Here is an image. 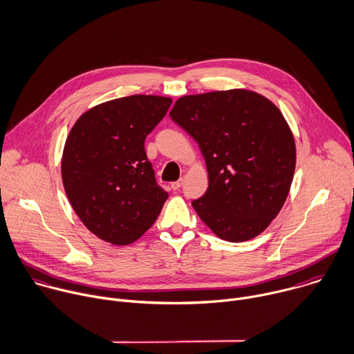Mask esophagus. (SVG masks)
Returning <instances> with one entry per match:
<instances>
[{
  "label": "esophagus",
  "instance_id": "1",
  "mask_svg": "<svg viewBox=\"0 0 354 354\" xmlns=\"http://www.w3.org/2000/svg\"><path fill=\"white\" fill-rule=\"evenodd\" d=\"M183 183H184V180H183V178H180V180H177V181H174V183H171V188H173V189H180V188H181V185H183Z\"/></svg>",
  "mask_w": 354,
  "mask_h": 354
}]
</instances>
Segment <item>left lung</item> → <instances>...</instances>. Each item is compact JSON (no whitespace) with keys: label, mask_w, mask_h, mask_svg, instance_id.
I'll list each match as a JSON object with an SVG mask.
<instances>
[{"label":"left lung","mask_w":354,"mask_h":354,"mask_svg":"<svg viewBox=\"0 0 354 354\" xmlns=\"http://www.w3.org/2000/svg\"><path fill=\"white\" fill-rule=\"evenodd\" d=\"M170 117L205 158L209 187L192 201L201 221L232 243L261 234L283 206L296 169L281 111L259 93L230 89L183 96Z\"/></svg>","instance_id":"left-lung-1"}]
</instances>
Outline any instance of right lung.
I'll return each mask as SVG.
<instances>
[{
  "label": "right lung",
  "instance_id": "obj_1",
  "mask_svg": "<svg viewBox=\"0 0 354 354\" xmlns=\"http://www.w3.org/2000/svg\"><path fill=\"white\" fill-rule=\"evenodd\" d=\"M171 102L155 95L114 99L89 109L71 128L61 159L64 189L100 240L114 245L136 241L169 198L144 144Z\"/></svg>",
  "mask_w": 354,
  "mask_h": 354
}]
</instances>
